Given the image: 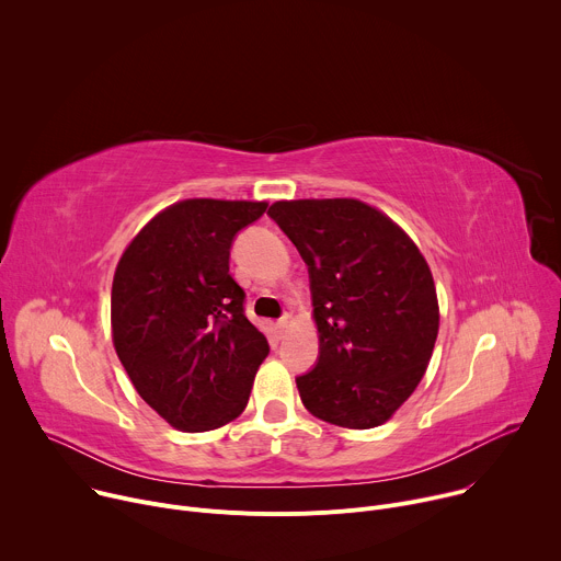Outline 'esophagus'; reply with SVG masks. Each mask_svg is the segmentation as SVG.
<instances>
[{
    "label": "esophagus",
    "mask_w": 561,
    "mask_h": 561,
    "mask_svg": "<svg viewBox=\"0 0 561 561\" xmlns=\"http://www.w3.org/2000/svg\"><path fill=\"white\" fill-rule=\"evenodd\" d=\"M293 322V314L290 312H284L279 319H277V329H279V333H284L286 329H288V324Z\"/></svg>",
    "instance_id": "obj_1"
}]
</instances>
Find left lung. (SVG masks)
<instances>
[{
	"label": "left lung",
	"instance_id": "8db88e82",
	"mask_svg": "<svg viewBox=\"0 0 561 561\" xmlns=\"http://www.w3.org/2000/svg\"><path fill=\"white\" fill-rule=\"evenodd\" d=\"M268 217L308 266L319 355L295 377L304 407L344 428L383 424L417 388L437 340L426 260L392 219L357 199L275 202Z\"/></svg>",
	"mask_w": 561,
	"mask_h": 561
}]
</instances>
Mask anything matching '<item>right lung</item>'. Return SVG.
<instances>
[{"instance_id":"obj_1","label":"right lung","mask_w":561,"mask_h":561,"mask_svg":"<svg viewBox=\"0 0 561 561\" xmlns=\"http://www.w3.org/2000/svg\"><path fill=\"white\" fill-rule=\"evenodd\" d=\"M266 202L186 199L152 217L124 251L111 295L113 344L135 390L171 426L204 433L249 404L266 337L230 268L237 232Z\"/></svg>"}]
</instances>
